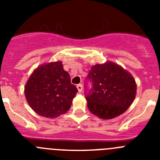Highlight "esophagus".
<instances>
[{"mask_svg":"<svg viewBox=\"0 0 160 160\" xmlns=\"http://www.w3.org/2000/svg\"><path fill=\"white\" fill-rule=\"evenodd\" d=\"M77 88H78V92H82V84H78L77 85Z\"/></svg>","mask_w":160,"mask_h":160,"instance_id":"34e87169","label":"esophagus"}]
</instances>
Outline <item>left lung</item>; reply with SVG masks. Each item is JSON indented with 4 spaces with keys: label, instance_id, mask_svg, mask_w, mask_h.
<instances>
[{
    "label": "left lung",
    "instance_id": "obj_1",
    "mask_svg": "<svg viewBox=\"0 0 160 160\" xmlns=\"http://www.w3.org/2000/svg\"><path fill=\"white\" fill-rule=\"evenodd\" d=\"M87 79L92 82L86 98L90 111L102 119L125 112L136 95V82L122 66L111 62L93 66Z\"/></svg>",
    "mask_w": 160,
    "mask_h": 160
}]
</instances>
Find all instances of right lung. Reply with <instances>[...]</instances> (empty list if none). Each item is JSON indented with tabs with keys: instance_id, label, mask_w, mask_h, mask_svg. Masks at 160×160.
<instances>
[{
	"instance_id": "right-lung-1",
	"label": "right lung",
	"mask_w": 160,
	"mask_h": 160,
	"mask_svg": "<svg viewBox=\"0 0 160 160\" xmlns=\"http://www.w3.org/2000/svg\"><path fill=\"white\" fill-rule=\"evenodd\" d=\"M77 92L60 61L38 66L25 87L29 107L38 114L49 118H57L69 111Z\"/></svg>"
}]
</instances>
